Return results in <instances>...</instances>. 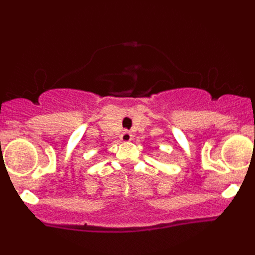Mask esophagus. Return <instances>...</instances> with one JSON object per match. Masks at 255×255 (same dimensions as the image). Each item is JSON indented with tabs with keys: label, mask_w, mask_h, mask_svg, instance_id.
<instances>
[{
	"label": "esophagus",
	"mask_w": 255,
	"mask_h": 255,
	"mask_svg": "<svg viewBox=\"0 0 255 255\" xmlns=\"http://www.w3.org/2000/svg\"><path fill=\"white\" fill-rule=\"evenodd\" d=\"M120 139L123 141H125V143H126V141H131L132 140V134L130 131H126V130H125V131H123V134L120 135Z\"/></svg>",
	"instance_id": "obj_1"
}]
</instances>
